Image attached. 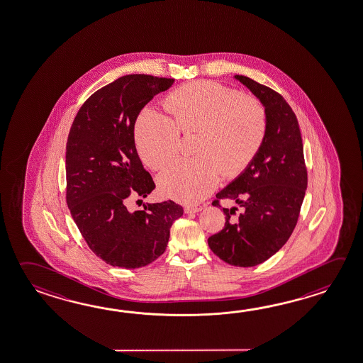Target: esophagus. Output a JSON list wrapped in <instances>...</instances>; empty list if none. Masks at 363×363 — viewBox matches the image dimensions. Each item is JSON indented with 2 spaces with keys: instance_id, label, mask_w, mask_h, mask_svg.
I'll return each mask as SVG.
<instances>
[{
  "instance_id": "34e87169",
  "label": "esophagus",
  "mask_w": 363,
  "mask_h": 363,
  "mask_svg": "<svg viewBox=\"0 0 363 363\" xmlns=\"http://www.w3.org/2000/svg\"><path fill=\"white\" fill-rule=\"evenodd\" d=\"M201 206H185V213L190 214V213H198L201 211Z\"/></svg>"
}]
</instances>
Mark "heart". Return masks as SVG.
Here are the masks:
<instances>
[{
    "mask_svg": "<svg viewBox=\"0 0 363 363\" xmlns=\"http://www.w3.org/2000/svg\"><path fill=\"white\" fill-rule=\"evenodd\" d=\"M168 116L145 108L137 116L135 143L145 164L160 169L177 154L179 132L196 133L198 157L172 163L157 177L165 198L194 204L252 163L267 135V111L258 99L213 82L176 89L165 100Z\"/></svg>",
    "mask_w": 363,
    "mask_h": 363,
    "instance_id": "b5f03b06",
    "label": "heart"
}]
</instances>
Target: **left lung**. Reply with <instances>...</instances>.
<instances>
[{
  "mask_svg": "<svg viewBox=\"0 0 363 363\" xmlns=\"http://www.w3.org/2000/svg\"><path fill=\"white\" fill-rule=\"evenodd\" d=\"M267 111V135L258 154L238 177L216 195L244 208H223L226 223L208 239L213 253L236 267H254L285 245L298 222L307 190L301 130L294 111L274 89L249 77L235 76Z\"/></svg>",
  "mask_w": 363,
  "mask_h": 363,
  "instance_id": "8db88e82",
  "label": "left lung"
}]
</instances>
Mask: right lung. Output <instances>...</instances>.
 Returning <instances> with one entry per match:
<instances>
[{
    "mask_svg": "<svg viewBox=\"0 0 363 363\" xmlns=\"http://www.w3.org/2000/svg\"><path fill=\"white\" fill-rule=\"evenodd\" d=\"M173 82L146 74L121 77L89 96L69 132L67 204L89 249L113 267L152 263L164 253L172 225L184 214L172 200L146 203L135 212L125 206L155 189L137 154V116Z\"/></svg>",
    "mask_w": 363,
    "mask_h": 363,
    "instance_id": "add662e5",
    "label": "right lung"
}]
</instances>
